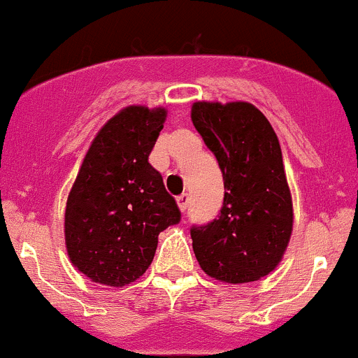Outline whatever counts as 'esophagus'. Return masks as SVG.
Instances as JSON below:
<instances>
[{"label":"esophagus","instance_id":"esophagus-1","mask_svg":"<svg viewBox=\"0 0 358 358\" xmlns=\"http://www.w3.org/2000/svg\"><path fill=\"white\" fill-rule=\"evenodd\" d=\"M178 205H179L180 210L186 212V208L189 207V194L182 193V194H180V196H178Z\"/></svg>","mask_w":358,"mask_h":358}]
</instances>
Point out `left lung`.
Here are the masks:
<instances>
[{"instance_id":"obj_1","label":"left lung","mask_w":358,"mask_h":358,"mask_svg":"<svg viewBox=\"0 0 358 358\" xmlns=\"http://www.w3.org/2000/svg\"><path fill=\"white\" fill-rule=\"evenodd\" d=\"M191 120L224 179L217 219L191 226L194 256L215 280H259L280 263L292 233V198L277 134L249 102H194Z\"/></svg>"}]
</instances>
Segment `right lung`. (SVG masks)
<instances>
[{"label": "right lung", "mask_w": 358, "mask_h": 358, "mask_svg": "<svg viewBox=\"0 0 358 358\" xmlns=\"http://www.w3.org/2000/svg\"><path fill=\"white\" fill-rule=\"evenodd\" d=\"M167 111L129 106L95 136L67 196L66 249L78 271L123 287L150 268L158 235L180 221L174 196L148 162Z\"/></svg>", "instance_id": "obj_1"}]
</instances>
